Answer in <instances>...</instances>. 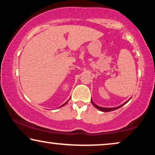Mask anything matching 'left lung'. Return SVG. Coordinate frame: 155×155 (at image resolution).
Returning a JSON list of instances; mask_svg holds the SVG:
<instances>
[{"label": "left lung", "instance_id": "1", "mask_svg": "<svg viewBox=\"0 0 155 155\" xmlns=\"http://www.w3.org/2000/svg\"><path fill=\"white\" fill-rule=\"evenodd\" d=\"M130 99H129V100H130ZM129 100H128V101H126V102L124 103V104H122L121 105L118 106V107H111V108H107V107H99V106L97 105L96 104H94V101H92V100H91V102H92V105L94 106V107L95 108H96V109H99V110H100V111H103V112H109V111H114V110H116V109H119V108H120V107H123V106H124V104H126L127 102H128V101Z\"/></svg>", "mask_w": 155, "mask_h": 155}]
</instances>
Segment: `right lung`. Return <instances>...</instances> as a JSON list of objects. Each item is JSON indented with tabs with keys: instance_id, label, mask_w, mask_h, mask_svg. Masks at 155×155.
<instances>
[{
	"instance_id": "add662e5",
	"label": "right lung",
	"mask_w": 155,
	"mask_h": 155,
	"mask_svg": "<svg viewBox=\"0 0 155 155\" xmlns=\"http://www.w3.org/2000/svg\"><path fill=\"white\" fill-rule=\"evenodd\" d=\"M69 99H68V101H66V102H65V103H64V104H63V105H62V106H61V107H63V106H65V104H67V103H68V101H69Z\"/></svg>"
}]
</instances>
